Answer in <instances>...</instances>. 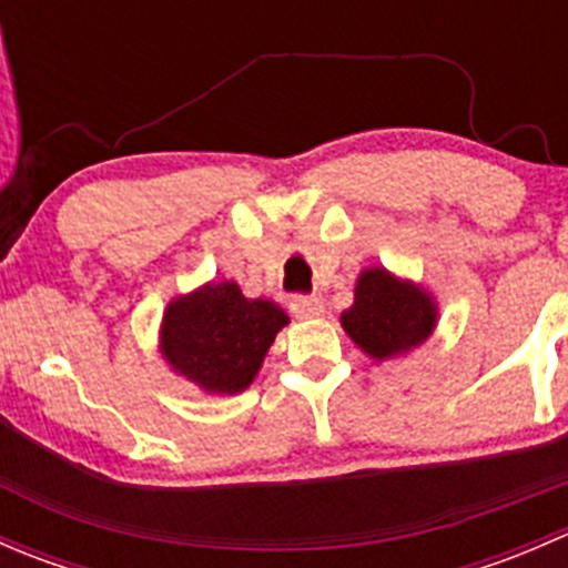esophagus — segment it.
Returning a JSON list of instances; mask_svg holds the SVG:
<instances>
[{"mask_svg": "<svg viewBox=\"0 0 568 568\" xmlns=\"http://www.w3.org/2000/svg\"><path fill=\"white\" fill-rule=\"evenodd\" d=\"M291 313H294L296 318H318L321 313H324V302L318 300V296H294L291 300Z\"/></svg>", "mask_w": 568, "mask_h": 568, "instance_id": "esophagus-1", "label": "esophagus"}]
</instances>
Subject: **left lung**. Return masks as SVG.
I'll return each mask as SVG.
<instances>
[{"label":"left lung","mask_w":568,"mask_h":568,"mask_svg":"<svg viewBox=\"0 0 568 568\" xmlns=\"http://www.w3.org/2000/svg\"><path fill=\"white\" fill-rule=\"evenodd\" d=\"M434 302L385 268L363 272L354 291V305L341 316L348 337L376 359L393 357L426 341L434 329Z\"/></svg>","instance_id":"1"}]
</instances>
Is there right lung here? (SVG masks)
Listing matches in <instances>:
<instances>
[{
    "instance_id": "obj_1",
    "label": "right lung",
    "mask_w": 568,
    "mask_h": 568,
    "mask_svg": "<svg viewBox=\"0 0 568 568\" xmlns=\"http://www.w3.org/2000/svg\"><path fill=\"white\" fill-rule=\"evenodd\" d=\"M285 324L274 302L247 300L236 283H211L168 307L162 348L178 374L209 393H239Z\"/></svg>"
}]
</instances>
